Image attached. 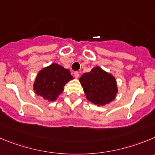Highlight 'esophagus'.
<instances>
[{"label": "esophagus", "instance_id": "1", "mask_svg": "<svg viewBox=\"0 0 155 155\" xmlns=\"http://www.w3.org/2000/svg\"><path fill=\"white\" fill-rule=\"evenodd\" d=\"M73 74H74L75 78H76V79H77V78L79 77V72H74V73H73Z\"/></svg>", "mask_w": 155, "mask_h": 155}]
</instances>
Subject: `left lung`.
Wrapping results in <instances>:
<instances>
[{"label":"left lung","instance_id":"1","mask_svg":"<svg viewBox=\"0 0 155 155\" xmlns=\"http://www.w3.org/2000/svg\"><path fill=\"white\" fill-rule=\"evenodd\" d=\"M79 82L86 99L99 106L112 102L118 93L115 77L99 66H95L89 73H83Z\"/></svg>","mask_w":155,"mask_h":155}]
</instances>
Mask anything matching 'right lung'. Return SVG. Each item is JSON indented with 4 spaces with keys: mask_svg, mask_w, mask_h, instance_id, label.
<instances>
[{
    "mask_svg": "<svg viewBox=\"0 0 155 155\" xmlns=\"http://www.w3.org/2000/svg\"><path fill=\"white\" fill-rule=\"evenodd\" d=\"M71 79H73L70 71L56 63L40 71L34 83V90L37 95L48 101L56 100L63 92V87Z\"/></svg>",
    "mask_w": 155,
    "mask_h": 155,
    "instance_id": "1",
    "label": "right lung"
}]
</instances>
